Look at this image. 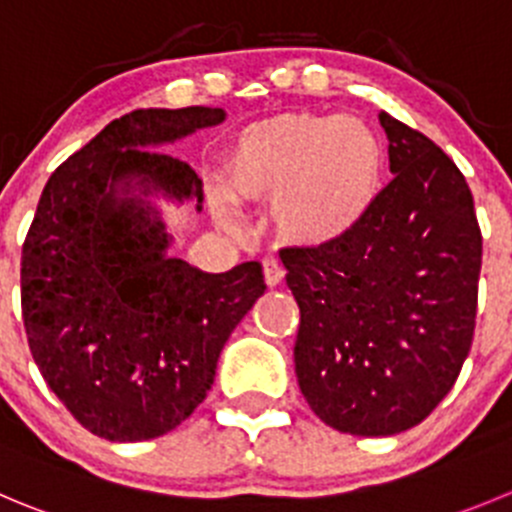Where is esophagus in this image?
Masks as SVG:
<instances>
[{"mask_svg":"<svg viewBox=\"0 0 512 512\" xmlns=\"http://www.w3.org/2000/svg\"><path fill=\"white\" fill-rule=\"evenodd\" d=\"M264 281H266V286H271V289L284 281V266H281L276 259L264 261Z\"/></svg>","mask_w":512,"mask_h":512,"instance_id":"1","label":"esophagus"}]
</instances>
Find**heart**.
<instances>
[{"label": "heart", "instance_id": "obj_1", "mask_svg": "<svg viewBox=\"0 0 512 512\" xmlns=\"http://www.w3.org/2000/svg\"><path fill=\"white\" fill-rule=\"evenodd\" d=\"M384 145L354 115L279 113L243 125L223 148L221 223L266 203V226L286 248L319 253L354 238L382 193Z\"/></svg>", "mask_w": 512, "mask_h": 512}]
</instances>
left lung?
<instances>
[{
  "label": "left lung",
  "instance_id": "left-lung-1",
  "mask_svg": "<svg viewBox=\"0 0 512 512\" xmlns=\"http://www.w3.org/2000/svg\"><path fill=\"white\" fill-rule=\"evenodd\" d=\"M392 183L367 223L329 251H286L301 309L294 364L314 415L389 437L420 425L467 359L483 264L475 203L457 165L379 113Z\"/></svg>",
  "mask_w": 512,
  "mask_h": 512
}]
</instances>
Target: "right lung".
Returning a JSON list of instances; mask_svg holds the SVG:
<instances>
[{"label":"right lung","mask_w":512,"mask_h":512,"mask_svg":"<svg viewBox=\"0 0 512 512\" xmlns=\"http://www.w3.org/2000/svg\"><path fill=\"white\" fill-rule=\"evenodd\" d=\"M226 120L150 107L113 120L47 180L22 248V319L47 387L92 435H165L206 399L238 321L264 294L259 261L208 274L168 256L163 211L193 201L191 165L160 153Z\"/></svg>","instance_id":"right-lung-1"}]
</instances>
